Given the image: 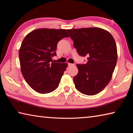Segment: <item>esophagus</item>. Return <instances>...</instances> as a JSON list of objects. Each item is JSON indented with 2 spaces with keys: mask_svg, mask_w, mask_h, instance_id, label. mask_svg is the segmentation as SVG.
I'll return each mask as SVG.
<instances>
[{
  "mask_svg": "<svg viewBox=\"0 0 133 133\" xmlns=\"http://www.w3.org/2000/svg\"><path fill=\"white\" fill-rule=\"evenodd\" d=\"M68 66H75V64H71V63H68Z\"/></svg>",
  "mask_w": 133,
  "mask_h": 133,
  "instance_id": "esophagus-1",
  "label": "esophagus"
}]
</instances>
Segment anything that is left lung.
Masks as SVG:
<instances>
[{
  "instance_id": "8db88e82",
  "label": "left lung",
  "mask_w": 133,
  "mask_h": 133,
  "mask_svg": "<svg viewBox=\"0 0 133 133\" xmlns=\"http://www.w3.org/2000/svg\"><path fill=\"white\" fill-rule=\"evenodd\" d=\"M78 55L87 56L85 64H77L73 78L76 89L85 95L98 94L109 84L117 61V50L112 36L99 28L67 30Z\"/></svg>"
}]
</instances>
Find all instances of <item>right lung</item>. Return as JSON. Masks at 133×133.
I'll return each mask as SVG.
<instances>
[{
  "instance_id": "add662e5",
  "label": "right lung",
  "mask_w": 133,
  "mask_h": 133,
  "mask_svg": "<svg viewBox=\"0 0 133 133\" xmlns=\"http://www.w3.org/2000/svg\"><path fill=\"white\" fill-rule=\"evenodd\" d=\"M69 37L66 29H37L26 36L19 51L21 70L31 89L46 94L57 88L67 63L53 62L57 43Z\"/></svg>"
}]
</instances>
